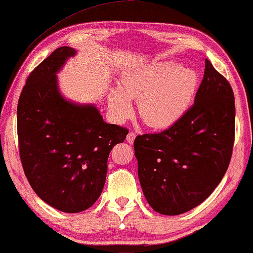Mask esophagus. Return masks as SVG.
I'll list each match as a JSON object with an SVG mask.
<instances>
[{
    "instance_id": "obj_1",
    "label": "esophagus",
    "mask_w": 253,
    "mask_h": 253,
    "mask_svg": "<svg viewBox=\"0 0 253 253\" xmlns=\"http://www.w3.org/2000/svg\"><path fill=\"white\" fill-rule=\"evenodd\" d=\"M135 138H136V134H135V132H132V131L128 132V135H127V137H126V140H127L128 143L132 144V143H134Z\"/></svg>"
}]
</instances>
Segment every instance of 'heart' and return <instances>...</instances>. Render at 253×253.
Here are the masks:
<instances>
[{"instance_id":"1","label":"heart","mask_w":253,"mask_h":253,"mask_svg":"<svg viewBox=\"0 0 253 253\" xmlns=\"http://www.w3.org/2000/svg\"><path fill=\"white\" fill-rule=\"evenodd\" d=\"M198 74L176 62L154 63L128 72L121 89L111 88L108 95L114 118L124 122L132 113L130 99H138V115L148 127L166 129L175 125L193 101Z\"/></svg>"}]
</instances>
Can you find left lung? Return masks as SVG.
<instances>
[{
  "mask_svg": "<svg viewBox=\"0 0 253 253\" xmlns=\"http://www.w3.org/2000/svg\"><path fill=\"white\" fill-rule=\"evenodd\" d=\"M234 122L232 88L205 59L194 105L169 129L134 142L139 183L154 211L178 215L211 195L230 164Z\"/></svg>",
  "mask_w": 253,
  "mask_h": 253,
  "instance_id": "8db88e82",
  "label": "left lung"
}]
</instances>
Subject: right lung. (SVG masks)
<instances>
[{
	"instance_id": "add662e5",
	"label": "right lung",
	"mask_w": 253,
	"mask_h": 253,
	"mask_svg": "<svg viewBox=\"0 0 253 253\" xmlns=\"http://www.w3.org/2000/svg\"><path fill=\"white\" fill-rule=\"evenodd\" d=\"M77 53L55 49L28 77L18 104L19 152L30 185L50 207L83 212L99 198L107 161L127 128L107 124L95 105L67 100L57 72Z\"/></svg>"
}]
</instances>
